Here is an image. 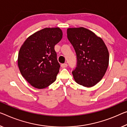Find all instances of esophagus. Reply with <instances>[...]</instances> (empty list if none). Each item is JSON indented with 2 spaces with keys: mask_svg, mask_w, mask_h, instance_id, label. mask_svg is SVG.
Wrapping results in <instances>:
<instances>
[{
  "mask_svg": "<svg viewBox=\"0 0 127 127\" xmlns=\"http://www.w3.org/2000/svg\"><path fill=\"white\" fill-rule=\"evenodd\" d=\"M61 66L62 68H66L67 66V64H61Z\"/></svg>",
  "mask_w": 127,
  "mask_h": 127,
  "instance_id": "obj_1",
  "label": "esophagus"
}]
</instances>
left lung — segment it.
<instances>
[{
	"label": "left lung",
	"instance_id": "8db88e82",
	"mask_svg": "<svg viewBox=\"0 0 127 127\" xmlns=\"http://www.w3.org/2000/svg\"><path fill=\"white\" fill-rule=\"evenodd\" d=\"M68 40L77 54V67L72 71L78 84L91 87L102 79L108 68L109 53L103 40L83 27L67 30Z\"/></svg>",
	"mask_w": 127,
	"mask_h": 127
}]
</instances>
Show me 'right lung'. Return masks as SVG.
<instances>
[{"instance_id":"right-lung-1","label":"right lung","mask_w":127,"mask_h":127,"mask_svg":"<svg viewBox=\"0 0 127 127\" xmlns=\"http://www.w3.org/2000/svg\"><path fill=\"white\" fill-rule=\"evenodd\" d=\"M60 28H46L27 38L19 52L21 75L31 86L42 89L56 81L60 65L54 46L62 37Z\"/></svg>"}]
</instances>
